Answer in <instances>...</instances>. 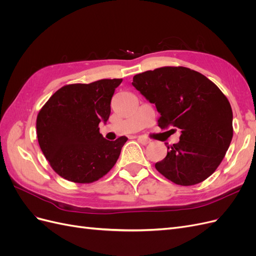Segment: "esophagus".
Wrapping results in <instances>:
<instances>
[{"instance_id": "34e87169", "label": "esophagus", "mask_w": 256, "mask_h": 256, "mask_svg": "<svg viewBox=\"0 0 256 256\" xmlns=\"http://www.w3.org/2000/svg\"><path fill=\"white\" fill-rule=\"evenodd\" d=\"M138 142H140L141 144H143V145H147L150 143V140L148 138H144V136H140L138 138Z\"/></svg>"}]
</instances>
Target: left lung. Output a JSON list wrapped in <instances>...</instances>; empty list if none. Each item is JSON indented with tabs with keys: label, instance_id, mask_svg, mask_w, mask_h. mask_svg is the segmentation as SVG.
<instances>
[{
	"label": "left lung",
	"instance_id": "obj_1",
	"mask_svg": "<svg viewBox=\"0 0 256 256\" xmlns=\"http://www.w3.org/2000/svg\"><path fill=\"white\" fill-rule=\"evenodd\" d=\"M134 86L154 104L158 126L180 131L168 145L157 171L177 184L191 186L210 176L233 138V112L228 98L202 74L186 67H161L134 76Z\"/></svg>",
	"mask_w": 256,
	"mask_h": 256
}]
</instances>
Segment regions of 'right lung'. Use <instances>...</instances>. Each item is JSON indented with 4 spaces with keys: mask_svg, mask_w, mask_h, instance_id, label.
<instances>
[{
    "mask_svg": "<svg viewBox=\"0 0 256 256\" xmlns=\"http://www.w3.org/2000/svg\"><path fill=\"white\" fill-rule=\"evenodd\" d=\"M122 79L70 84L56 90L38 113L37 138L50 166L65 180L90 184L104 176L118 161L128 138L106 140L111 99Z\"/></svg>",
    "mask_w": 256,
    "mask_h": 256,
    "instance_id": "obj_1",
    "label": "right lung"
}]
</instances>
